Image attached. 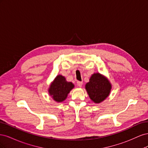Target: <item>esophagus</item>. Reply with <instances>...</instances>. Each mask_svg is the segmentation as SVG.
<instances>
[{
	"label": "esophagus",
	"mask_w": 148,
	"mask_h": 148,
	"mask_svg": "<svg viewBox=\"0 0 148 148\" xmlns=\"http://www.w3.org/2000/svg\"><path fill=\"white\" fill-rule=\"evenodd\" d=\"M77 84L78 87H82V85H83V82H82L78 81V82H77Z\"/></svg>",
	"instance_id": "obj_1"
}]
</instances>
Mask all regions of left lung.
<instances>
[{
    "label": "left lung",
    "instance_id": "1",
    "mask_svg": "<svg viewBox=\"0 0 148 148\" xmlns=\"http://www.w3.org/2000/svg\"><path fill=\"white\" fill-rule=\"evenodd\" d=\"M90 99L95 103H101L109 96L112 85L107 78L99 73L92 75L85 85Z\"/></svg>",
    "mask_w": 148,
    "mask_h": 148
}]
</instances>
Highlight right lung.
<instances>
[{
	"label": "right lung",
	"instance_id": "1",
	"mask_svg": "<svg viewBox=\"0 0 148 148\" xmlns=\"http://www.w3.org/2000/svg\"><path fill=\"white\" fill-rule=\"evenodd\" d=\"M73 88L74 84L72 83L66 82L64 77L59 75L51 84L48 91L53 100L60 102L65 100L68 94Z\"/></svg>",
	"mask_w": 148,
	"mask_h": 148
}]
</instances>
